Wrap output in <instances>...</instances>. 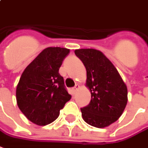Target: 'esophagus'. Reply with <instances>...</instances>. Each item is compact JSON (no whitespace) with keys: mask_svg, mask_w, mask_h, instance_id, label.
I'll return each instance as SVG.
<instances>
[{"mask_svg":"<svg viewBox=\"0 0 148 148\" xmlns=\"http://www.w3.org/2000/svg\"><path fill=\"white\" fill-rule=\"evenodd\" d=\"M79 86L78 85V84H76V85H75V87L73 88V92H76V91L79 89Z\"/></svg>","mask_w":148,"mask_h":148,"instance_id":"34e87169","label":"esophagus"}]
</instances>
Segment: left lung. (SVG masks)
Listing matches in <instances>:
<instances>
[{"instance_id": "1", "label": "left lung", "mask_w": 148, "mask_h": 148, "mask_svg": "<svg viewBox=\"0 0 148 148\" xmlns=\"http://www.w3.org/2000/svg\"><path fill=\"white\" fill-rule=\"evenodd\" d=\"M85 66L86 85L92 95L89 104L81 110L87 123L105 127L116 122L127 103V88L112 63L102 52L93 49L75 50Z\"/></svg>"}]
</instances>
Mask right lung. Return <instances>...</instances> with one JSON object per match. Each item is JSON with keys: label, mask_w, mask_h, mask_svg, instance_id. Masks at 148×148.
<instances>
[{"label": "right lung", "mask_w": 148, "mask_h": 148, "mask_svg": "<svg viewBox=\"0 0 148 148\" xmlns=\"http://www.w3.org/2000/svg\"><path fill=\"white\" fill-rule=\"evenodd\" d=\"M69 49L49 47L27 66L16 87V102L22 113L40 126L53 122L70 100L59 69Z\"/></svg>", "instance_id": "1"}]
</instances>
